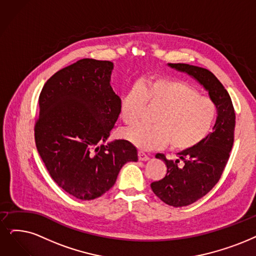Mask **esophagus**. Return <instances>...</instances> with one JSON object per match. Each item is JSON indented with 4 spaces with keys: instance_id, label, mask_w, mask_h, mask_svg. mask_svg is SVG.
<instances>
[{
    "instance_id": "obj_1",
    "label": "esophagus",
    "mask_w": 256,
    "mask_h": 256,
    "mask_svg": "<svg viewBox=\"0 0 256 256\" xmlns=\"http://www.w3.org/2000/svg\"><path fill=\"white\" fill-rule=\"evenodd\" d=\"M138 160H142V162H146V160H149V156L146 154L145 152L138 151Z\"/></svg>"
}]
</instances>
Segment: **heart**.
Returning <instances> with one entry per match:
<instances>
[{"instance_id":"b5f03b06","label":"heart","mask_w":256,"mask_h":256,"mask_svg":"<svg viewBox=\"0 0 256 256\" xmlns=\"http://www.w3.org/2000/svg\"><path fill=\"white\" fill-rule=\"evenodd\" d=\"M146 103L160 107L154 125H138L124 131L126 140L142 150L168 145L174 150H189L209 136L218 108L200 91L178 78H156L131 87L122 96L120 116L126 125L142 118Z\"/></svg>"}]
</instances>
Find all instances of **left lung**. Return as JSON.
Segmentation results:
<instances>
[{"label":"left lung","mask_w":256,"mask_h":256,"mask_svg":"<svg viewBox=\"0 0 256 256\" xmlns=\"http://www.w3.org/2000/svg\"><path fill=\"white\" fill-rule=\"evenodd\" d=\"M168 66L196 80L218 108L213 131L200 145L178 152L176 160L162 153L156 156L165 162L167 174L151 184L152 191L167 205L182 207L206 196L220 180L233 146L235 112L228 91L211 71L180 63ZM180 160L183 164L178 166Z\"/></svg>","instance_id":"left-lung-1"}]
</instances>
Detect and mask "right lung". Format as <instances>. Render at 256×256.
<instances>
[{
    "mask_svg": "<svg viewBox=\"0 0 256 256\" xmlns=\"http://www.w3.org/2000/svg\"><path fill=\"white\" fill-rule=\"evenodd\" d=\"M112 70L109 60H80L51 76L38 98V152L50 176L78 200L103 196L122 167L138 160L130 142H108L120 105L110 85Z\"/></svg>",
    "mask_w": 256,
    "mask_h": 256,
    "instance_id": "obj_1",
    "label": "right lung"
}]
</instances>
